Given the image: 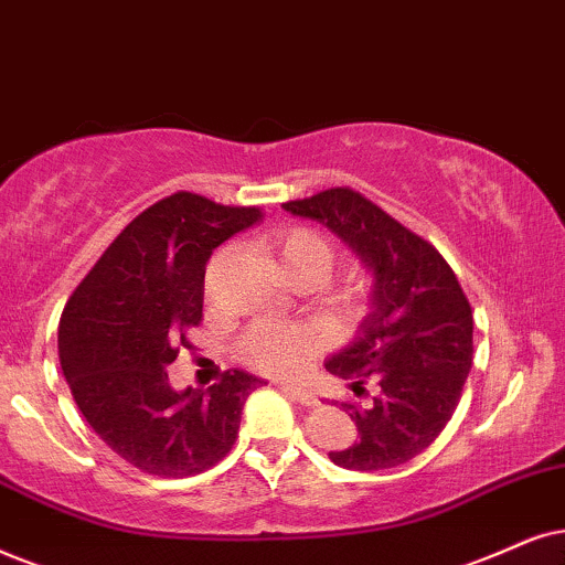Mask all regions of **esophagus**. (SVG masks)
<instances>
[{
  "instance_id": "esophagus-1",
  "label": "esophagus",
  "mask_w": 565,
  "mask_h": 565,
  "mask_svg": "<svg viewBox=\"0 0 565 565\" xmlns=\"http://www.w3.org/2000/svg\"><path fill=\"white\" fill-rule=\"evenodd\" d=\"M284 391H287V394L291 396V398H297L299 404H305V406H316L318 404V396L312 394V391H307V388H297V385H281Z\"/></svg>"
}]
</instances>
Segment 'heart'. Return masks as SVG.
<instances>
[{
	"label": "heart",
	"instance_id": "1",
	"mask_svg": "<svg viewBox=\"0 0 565 565\" xmlns=\"http://www.w3.org/2000/svg\"><path fill=\"white\" fill-rule=\"evenodd\" d=\"M278 255L287 270H316L326 276L333 266L335 249L326 234L297 226L284 234ZM318 335L310 328L260 323L245 335L242 354L247 356L249 365L266 370V373L297 375L307 365V360L318 352Z\"/></svg>",
	"mask_w": 565,
	"mask_h": 565
}]
</instances>
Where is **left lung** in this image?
<instances>
[{"label":"left lung","mask_w":565,"mask_h":565,"mask_svg":"<svg viewBox=\"0 0 565 565\" xmlns=\"http://www.w3.org/2000/svg\"><path fill=\"white\" fill-rule=\"evenodd\" d=\"M284 211L328 226L373 274L370 312L326 370L354 391L373 377L377 396L365 409L341 404L360 438L328 456L356 472L406 463L438 438L472 370L475 320L459 278L430 242L349 188L289 200Z\"/></svg>","instance_id":"obj_1"}]
</instances>
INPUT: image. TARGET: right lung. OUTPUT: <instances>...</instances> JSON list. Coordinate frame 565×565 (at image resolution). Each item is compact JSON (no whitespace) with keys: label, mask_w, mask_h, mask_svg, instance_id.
Segmentation results:
<instances>
[{"label":"right lung","mask_w":565,"mask_h":565,"mask_svg":"<svg viewBox=\"0 0 565 565\" xmlns=\"http://www.w3.org/2000/svg\"><path fill=\"white\" fill-rule=\"evenodd\" d=\"M260 218L255 205L174 192L125 226L64 307L56 341L77 409L140 472L200 475L237 440L260 377L234 370L209 391H174L167 367L203 318L213 249Z\"/></svg>","instance_id":"obj_1"}]
</instances>
